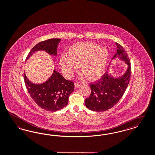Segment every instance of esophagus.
Masks as SVG:
<instances>
[{
    "instance_id": "obj_1",
    "label": "esophagus",
    "mask_w": 155,
    "mask_h": 155,
    "mask_svg": "<svg viewBox=\"0 0 155 155\" xmlns=\"http://www.w3.org/2000/svg\"><path fill=\"white\" fill-rule=\"evenodd\" d=\"M75 87H77V88H78V87H80L81 86H82L81 84L80 83H77V82H75L74 84Z\"/></svg>"
}]
</instances>
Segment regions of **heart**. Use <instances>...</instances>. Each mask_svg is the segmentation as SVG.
I'll return each mask as SVG.
<instances>
[{"label":"heart","instance_id":"1","mask_svg":"<svg viewBox=\"0 0 155 155\" xmlns=\"http://www.w3.org/2000/svg\"><path fill=\"white\" fill-rule=\"evenodd\" d=\"M67 54L68 57H60L59 64L68 77L73 75L79 64L81 71L89 80H97L104 74L109 57L107 48L95 43L81 42L70 46Z\"/></svg>","mask_w":155,"mask_h":155}]
</instances>
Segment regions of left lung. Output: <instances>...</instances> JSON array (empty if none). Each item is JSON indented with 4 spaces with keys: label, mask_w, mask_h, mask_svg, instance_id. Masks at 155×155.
<instances>
[{
    "label": "left lung",
    "mask_w": 155,
    "mask_h": 155,
    "mask_svg": "<svg viewBox=\"0 0 155 155\" xmlns=\"http://www.w3.org/2000/svg\"><path fill=\"white\" fill-rule=\"evenodd\" d=\"M116 44L117 52L113 59L119 58L124 61L128 65L127 70L119 77H114L105 72L100 80L91 84V95L85 100L86 107L91 110L104 112L114 107L128 87L131 74L130 60L123 46L117 43Z\"/></svg>",
    "instance_id": "left-lung-1"
}]
</instances>
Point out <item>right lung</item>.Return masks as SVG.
Segmentation results:
<instances>
[{
    "instance_id": "right-lung-1",
    "label": "right lung",
    "mask_w": 155,
    "mask_h": 155,
    "mask_svg": "<svg viewBox=\"0 0 155 155\" xmlns=\"http://www.w3.org/2000/svg\"><path fill=\"white\" fill-rule=\"evenodd\" d=\"M61 39L54 38L38 43L28 54L26 61L37 51L43 50L50 55L56 56ZM27 91L39 107L47 111L55 112L68 105L70 94L74 91L73 82L66 80L57 70H54L51 76L42 84H34L23 74Z\"/></svg>"
}]
</instances>
